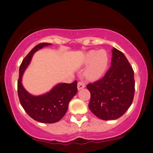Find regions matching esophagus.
Instances as JSON below:
<instances>
[{
    "label": "esophagus",
    "mask_w": 153,
    "mask_h": 153,
    "mask_svg": "<svg viewBox=\"0 0 153 153\" xmlns=\"http://www.w3.org/2000/svg\"><path fill=\"white\" fill-rule=\"evenodd\" d=\"M85 87V84L83 82H78L77 83V89L80 90L82 89L83 88Z\"/></svg>",
    "instance_id": "34e87169"
}]
</instances>
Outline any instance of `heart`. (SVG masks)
Wrapping results in <instances>:
<instances>
[{
    "label": "heart",
    "instance_id": "heart-1",
    "mask_svg": "<svg viewBox=\"0 0 153 153\" xmlns=\"http://www.w3.org/2000/svg\"><path fill=\"white\" fill-rule=\"evenodd\" d=\"M85 64H89L85 72L87 77L90 80L96 81L100 79L108 66L109 57L105 51H91L86 55Z\"/></svg>",
    "mask_w": 153,
    "mask_h": 153
}]
</instances>
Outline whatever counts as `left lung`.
Masks as SVG:
<instances>
[{
    "instance_id": "left-lung-1",
    "label": "left lung",
    "mask_w": 153,
    "mask_h": 153,
    "mask_svg": "<svg viewBox=\"0 0 153 153\" xmlns=\"http://www.w3.org/2000/svg\"><path fill=\"white\" fill-rule=\"evenodd\" d=\"M134 71L126 56L114 48L111 67L102 78L89 83V103L92 113L102 120H114L123 116L134 95Z\"/></svg>"
}]
</instances>
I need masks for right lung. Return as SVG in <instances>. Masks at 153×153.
Segmentation results:
<instances>
[{
  "label": "right lung",
  "mask_w": 153,
  "mask_h": 153,
  "mask_svg": "<svg viewBox=\"0 0 153 153\" xmlns=\"http://www.w3.org/2000/svg\"><path fill=\"white\" fill-rule=\"evenodd\" d=\"M48 43H41L32 49L23 59L19 68L18 96L21 105L32 119L40 123H53L62 119L68 109V103L77 92V81L73 83L59 84L51 91L44 95L34 96L30 94L21 83L23 74L36 51L49 46Z\"/></svg>",
  "instance_id": "obj_1"
}]
</instances>
